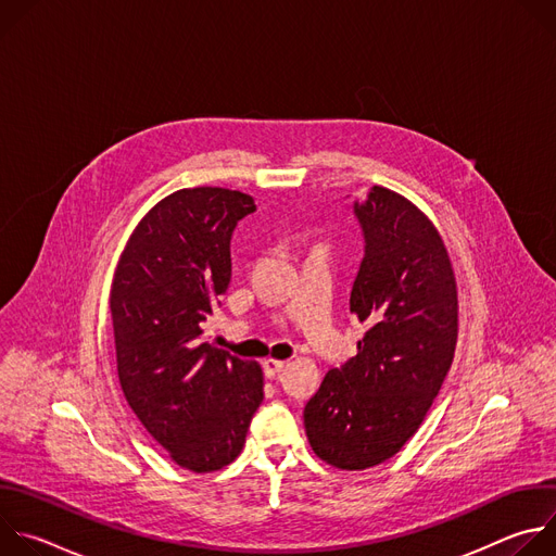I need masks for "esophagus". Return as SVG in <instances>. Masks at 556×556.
<instances>
[{"mask_svg": "<svg viewBox=\"0 0 556 556\" xmlns=\"http://www.w3.org/2000/svg\"><path fill=\"white\" fill-rule=\"evenodd\" d=\"M283 367H286V361H277V358H266V361H264V371H266L270 378L277 376Z\"/></svg>", "mask_w": 556, "mask_h": 556, "instance_id": "esophagus-1", "label": "esophagus"}]
</instances>
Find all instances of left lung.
<instances>
[{"mask_svg":"<svg viewBox=\"0 0 556 556\" xmlns=\"http://www.w3.org/2000/svg\"><path fill=\"white\" fill-rule=\"evenodd\" d=\"M352 208L365 251L350 309L365 337L328 371L303 420L324 462L363 470L399 453L438 395L457 341V288L442 237L418 206L371 187Z\"/></svg>","mask_w":556,"mask_h":556,"instance_id":"1","label":"left lung"}]
</instances>
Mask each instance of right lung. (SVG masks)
Segmentation results:
<instances>
[{
  "mask_svg": "<svg viewBox=\"0 0 556 556\" xmlns=\"http://www.w3.org/2000/svg\"><path fill=\"white\" fill-rule=\"evenodd\" d=\"M247 193L198 187L157 202L116 266L110 309L118 380L172 459L211 472L242 453L264 401L262 367L202 339L230 283V237L255 213Z\"/></svg>",
  "mask_w": 556,
  "mask_h": 556,
  "instance_id": "right-lung-1",
  "label": "right lung"
}]
</instances>
